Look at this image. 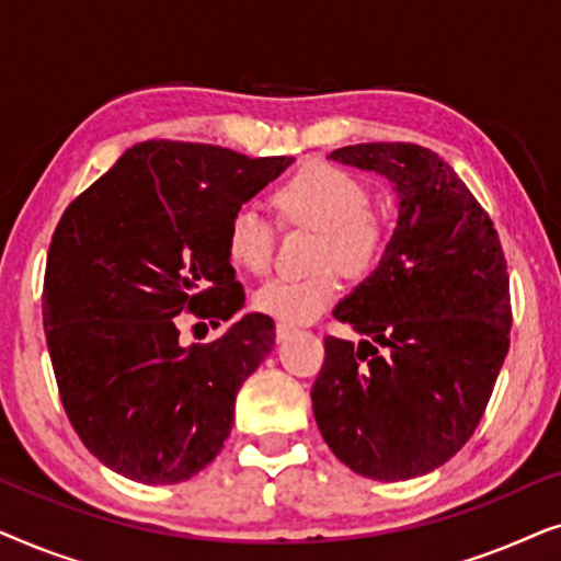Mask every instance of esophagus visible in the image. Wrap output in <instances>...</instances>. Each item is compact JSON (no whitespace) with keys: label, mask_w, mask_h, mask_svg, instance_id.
I'll return each mask as SVG.
<instances>
[{"label":"esophagus","mask_w":561,"mask_h":561,"mask_svg":"<svg viewBox=\"0 0 561 561\" xmlns=\"http://www.w3.org/2000/svg\"><path fill=\"white\" fill-rule=\"evenodd\" d=\"M296 329L290 327V324H283V321H278V324H275V340L278 342H283V340H288L290 334H294Z\"/></svg>","instance_id":"esophagus-1"}]
</instances>
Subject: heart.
I'll return each instance as SVG.
<instances>
[{"instance_id": "heart-1", "label": "heart", "mask_w": 561, "mask_h": 561, "mask_svg": "<svg viewBox=\"0 0 561 561\" xmlns=\"http://www.w3.org/2000/svg\"><path fill=\"white\" fill-rule=\"evenodd\" d=\"M271 204L283 225L319 229L317 267L309 278H273L252 296L260 313L283 324H309L340 298V273L367 278L386 257L393 225L370 206L367 183L347 168L311 160L273 188ZM229 260L263 275L273 263L275 227L252 206L232 211L225 229Z\"/></svg>"}]
</instances>
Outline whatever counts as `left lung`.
Instances as JSON below:
<instances>
[{
  "label": "left lung",
  "instance_id": "left-lung-1",
  "mask_svg": "<svg viewBox=\"0 0 561 561\" xmlns=\"http://www.w3.org/2000/svg\"><path fill=\"white\" fill-rule=\"evenodd\" d=\"M334 160L375 171L401 196L378 271L334 309L363 342L324 336L311 403L350 470L411 480L465 447L511 347L501 240L444 158L411 142L347 145Z\"/></svg>",
  "mask_w": 561,
  "mask_h": 561
}]
</instances>
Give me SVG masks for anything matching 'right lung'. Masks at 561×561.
<instances>
[{
  "mask_svg": "<svg viewBox=\"0 0 561 561\" xmlns=\"http://www.w3.org/2000/svg\"><path fill=\"white\" fill-rule=\"evenodd\" d=\"M290 163L148 140L68 204L45 263V342L68 421L110 470L173 485L219 455L275 324L248 313L181 347L179 313L219 327L242 309L227 221Z\"/></svg>",
  "mask_w": 561,
  "mask_h": 561,
  "instance_id": "right-lung-1",
  "label": "right lung"
}]
</instances>
